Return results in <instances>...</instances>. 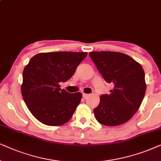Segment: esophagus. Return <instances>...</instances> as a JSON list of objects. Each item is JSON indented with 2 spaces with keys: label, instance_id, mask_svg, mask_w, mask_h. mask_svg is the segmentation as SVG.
<instances>
[{
  "label": "esophagus",
  "instance_id": "obj_1",
  "mask_svg": "<svg viewBox=\"0 0 161 161\" xmlns=\"http://www.w3.org/2000/svg\"><path fill=\"white\" fill-rule=\"evenodd\" d=\"M82 96H83V98H85V99H86V98L89 97V95H88V94H86V93H83Z\"/></svg>",
  "mask_w": 161,
  "mask_h": 161
}]
</instances>
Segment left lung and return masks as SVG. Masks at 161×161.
Listing matches in <instances>:
<instances>
[{
  "label": "left lung",
  "mask_w": 161,
  "mask_h": 161,
  "mask_svg": "<svg viewBox=\"0 0 161 161\" xmlns=\"http://www.w3.org/2000/svg\"><path fill=\"white\" fill-rule=\"evenodd\" d=\"M90 57L103 78L113 85L110 93L100 96L93 113L97 121L114 127L129 121L140 108L147 85L140 64L130 56L113 51H92Z\"/></svg>",
  "instance_id": "1"
}]
</instances>
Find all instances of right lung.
<instances>
[{
	"label": "right lung",
	"instance_id": "right-lung-1",
	"mask_svg": "<svg viewBox=\"0 0 161 161\" xmlns=\"http://www.w3.org/2000/svg\"><path fill=\"white\" fill-rule=\"evenodd\" d=\"M87 52L40 53L29 60L23 72L21 93L30 112L48 126H60L71 119L82 93L61 90L59 82L68 81Z\"/></svg>",
	"mask_w": 161,
	"mask_h": 161
}]
</instances>
